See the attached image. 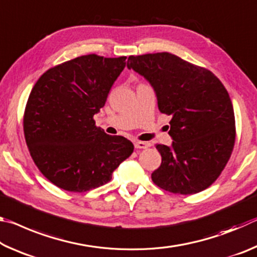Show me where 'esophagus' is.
<instances>
[{
	"label": "esophagus",
	"mask_w": 257,
	"mask_h": 257,
	"mask_svg": "<svg viewBox=\"0 0 257 257\" xmlns=\"http://www.w3.org/2000/svg\"><path fill=\"white\" fill-rule=\"evenodd\" d=\"M134 145H135V149H138V150H144L150 146L149 143L146 142H135Z\"/></svg>",
	"instance_id": "1"
}]
</instances>
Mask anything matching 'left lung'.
<instances>
[{"instance_id": "obj_1", "label": "left lung", "mask_w": 257, "mask_h": 257, "mask_svg": "<svg viewBox=\"0 0 257 257\" xmlns=\"http://www.w3.org/2000/svg\"><path fill=\"white\" fill-rule=\"evenodd\" d=\"M128 69L144 76L158 96L159 110L170 115L171 147L156 145L162 163L152 173L156 186L191 195L214 182L233 151V106L214 73L179 56L160 52L130 55Z\"/></svg>"}]
</instances>
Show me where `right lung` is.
Segmentation results:
<instances>
[{"mask_svg": "<svg viewBox=\"0 0 257 257\" xmlns=\"http://www.w3.org/2000/svg\"><path fill=\"white\" fill-rule=\"evenodd\" d=\"M127 56H78L50 68L29 94L24 134L30 156L47 180L85 193L112 179L134 152L133 143L95 124Z\"/></svg>", "mask_w": 257, "mask_h": 257, "instance_id": "1", "label": "right lung"}]
</instances>
